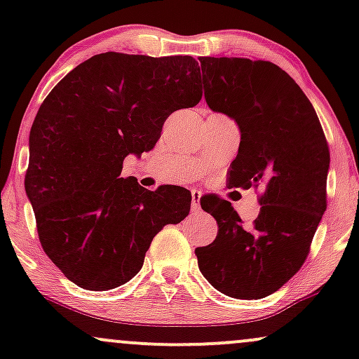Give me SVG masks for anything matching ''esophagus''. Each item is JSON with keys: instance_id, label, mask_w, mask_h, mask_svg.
<instances>
[{"instance_id": "1", "label": "esophagus", "mask_w": 359, "mask_h": 359, "mask_svg": "<svg viewBox=\"0 0 359 359\" xmlns=\"http://www.w3.org/2000/svg\"><path fill=\"white\" fill-rule=\"evenodd\" d=\"M201 192L196 191V189H192V203H191V208H192V212H199L201 209Z\"/></svg>"}]
</instances>
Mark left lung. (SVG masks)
I'll return each mask as SVG.
<instances>
[{"mask_svg":"<svg viewBox=\"0 0 359 359\" xmlns=\"http://www.w3.org/2000/svg\"><path fill=\"white\" fill-rule=\"evenodd\" d=\"M199 60L208 106L241 130L229 184L265 191L251 228L219 196L201 199V208L217 221V236L196 248L197 263L221 294L263 299L285 285L311 251L327 208V140L314 106L278 65L243 57Z\"/></svg>","mask_w":359,"mask_h":359,"instance_id":"8db88e82","label":"left lung"}]
</instances>
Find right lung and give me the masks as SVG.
Returning a JSON list of instances; mask_svg holds the SVG:
<instances>
[{
	"label": "right lung",
	"mask_w": 359,
	"mask_h": 359,
	"mask_svg": "<svg viewBox=\"0 0 359 359\" xmlns=\"http://www.w3.org/2000/svg\"><path fill=\"white\" fill-rule=\"evenodd\" d=\"M191 55L106 52L53 88L30 130L25 191L40 245L86 290H109L143 266L155 234L191 211L179 185L148 191L123 160L155 147L165 119L203 97Z\"/></svg>",
	"instance_id": "right-lung-1"
}]
</instances>
